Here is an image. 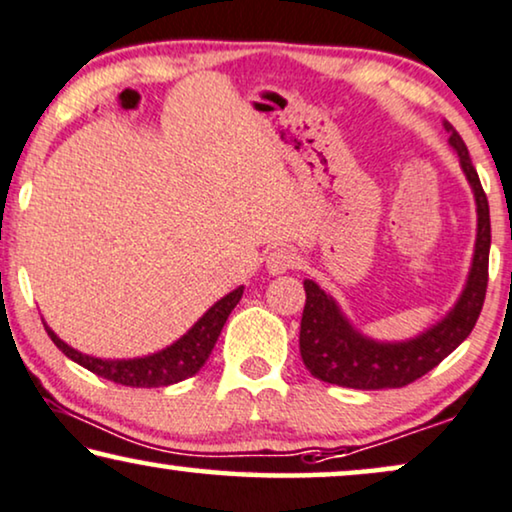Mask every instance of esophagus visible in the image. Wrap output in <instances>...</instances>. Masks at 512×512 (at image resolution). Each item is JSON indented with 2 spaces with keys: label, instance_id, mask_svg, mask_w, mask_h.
Here are the masks:
<instances>
[{
  "label": "esophagus",
  "instance_id": "esophagus-1",
  "mask_svg": "<svg viewBox=\"0 0 512 512\" xmlns=\"http://www.w3.org/2000/svg\"><path fill=\"white\" fill-rule=\"evenodd\" d=\"M299 264L297 252L292 248H276L267 255V271L269 274H285Z\"/></svg>",
  "mask_w": 512,
  "mask_h": 512
}]
</instances>
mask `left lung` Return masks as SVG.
I'll return each mask as SVG.
<instances>
[{
	"label": "left lung",
	"instance_id": "8db88e82",
	"mask_svg": "<svg viewBox=\"0 0 512 512\" xmlns=\"http://www.w3.org/2000/svg\"><path fill=\"white\" fill-rule=\"evenodd\" d=\"M445 131L449 133V145L459 154V163L478 206V236H475L473 264L463 292L452 311L421 335L407 342H374L360 335L346 320L335 299L320 290L318 283L304 281L306 304L302 330H299V353L306 370L316 379L346 388H363V391L407 386L440 365L478 323L487 295L489 245H492L489 203L478 170L473 168L468 156L466 142L447 121Z\"/></svg>",
	"mask_w": 512,
	"mask_h": 512
}]
</instances>
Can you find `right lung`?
Listing matches in <instances>:
<instances>
[{"mask_svg":"<svg viewBox=\"0 0 512 512\" xmlns=\"http://www.w3.org/2000/svg\"><path fill=\"white\" fill-rule=\"evenodd\" d=\"M243 297V285L236 288L229 295H224L220 302H215L203 316L192 325V330H187V335H182L175 344L166 346L163 351H156L152 356L145 358H128V360H109V358H93L86 356L77 349H72L70 344H65L49 325L44 323L46 332H49L51 342L65 353L67 358H72L74 363H79L86 370L98 374L102 379L114 381L121 386H133V388H159L170 386L177 381L194 377L206 363L210 351L220 337L224 323H227L229 313L234 311L238 299Z\"/></svg>","mask_w":512,"mask_h":512,"instance_id":"add662e5","label":"right lung"}]
</instances>
